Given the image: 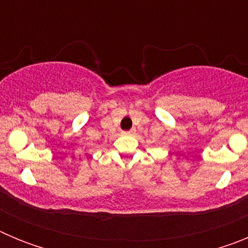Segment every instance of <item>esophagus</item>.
<instances>
[{
    "label": "esophagus",
    "instance_id": "esophagus-1",
    "mask_svg": "<svg viewBox=\"0 0 248 248\" xmlns=\"http://www.w3.org/2000/svg\"><path fill=\"white\" fill-rule=\"evenodd\" d=\"M123 134H126V135H131L134 134V130H129V131H124Z\"/></svg>",
    "mask_w": 248,
    "mask_h": 248
}]
</instances>
